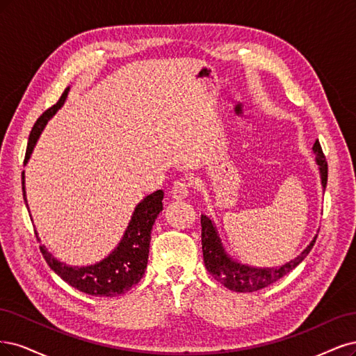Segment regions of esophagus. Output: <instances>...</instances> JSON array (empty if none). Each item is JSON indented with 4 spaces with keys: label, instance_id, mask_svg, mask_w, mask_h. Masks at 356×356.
<instances>
[{
    "label": "esophagus",
    "instance_id": "34e87169",
    "mask_svg": "<svg viewBox=\"0 0 356 356\" xmlns=\"http://www.w3.org/2000/svg\"><path fill=\"white\" fill-rule=\"evenodd\" d=\"M189 195V185L186 181L183 180H179V181H175V185L171 186V191H170V197L175 198V200H183L186 198Z\"/></svg>",
    "mask_w": 356,
    "mask_h": 356
}]
</instances>
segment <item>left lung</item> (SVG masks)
<instances>
[{
    "instance_id": "8db88e82",
    "label": "left lung",
    "mask_w": 356,
    "mask_h": 356,
    "mask_svg": "<svg viewBox=\"0 0 356 356\" xmlns=\"http://www.w3.org/2000/svg\"><path fill=\"white\" fill-rule=\"evenodd\" d=\"M312 151L315 154V161L319 167V176H321V185H323L324 191L327 186V177H328V167L325 156L321 149L319 142L316 140ZM201 226H202V256L204 263L207 270L213 275L216 281L223 284L226 289L236 291V293H253L257 290L265 289V286L273 284L275 281L281 280L284 275L291 272L299 263L305 260V257L309 254V251L312 250L316 235L309 243V245L302 251V253L294 257L293 260L286 261L282 266L277 268H254L239 263L238 260L232 259L226 253V250L222 244V239L214 222L209 216H201Z\"/></svg>"
}]
</instances>
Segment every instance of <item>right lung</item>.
<instances>
[{"instance_id":"obj_1","label":"right lung","mask_w":356,"mask_h":356,"mask_svg":"<svg viewBox=\"0 0 356 356\" xmlns=\"http://www.w3.org/2000/svg\"><path fill=\"white\" fill-rule=\"evenodd\" d=\"M67 93H70V87L63 91L59 102L50 109L45 111L32 127L26 147L25 164L29 161L31 154L40 139L45 124L63 106ZM22 189H24V200L29 211L25 191V171L22 173ZM163 198L164 192L159 189L151 195H147V197H145L137 204L131 214V220L129 222V226L125 229L118 245L105 259L95 263V265L81 268L70 266L66 263L57 260L51 253H49L44 245L40 247L41 253L45 261H47V265L65 282L72 285L74 289L79 291L96 297H115L124 294L143 278L147 265L149 244H151V231L156 216L163 211ZM35 235L37 239L41 241L37 231Z\"/></svg>"}]
</instances>
